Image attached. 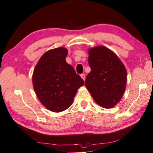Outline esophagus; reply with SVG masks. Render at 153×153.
I'll list each match as a JSON object with an SVG mask.
<instances>
[{
    "label": "esophagus",
    "instance_id": "1",
    "mask_svg": "<svg viewBox=\"0 0 153 153\" xmlns=\"http://www.w3.org/2000/svg\"><path fill=\"white\" fill-rule=\"evenodd\" d=\"M81 77H82V78L83 79V80H84V81L85 80V79H86V76H85V74H81Z\"/></svg>",
    "mask_w": 153,
    "mask_h": 153
}]
</instances>
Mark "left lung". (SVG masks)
<instances>
[{
	"label": "left lung",
	"mask_w": 153,
	"mask_h": 153,
	"mask_svg": "<svg viewBox=\"0 0 153 153\" xmlns=\"http://www.w3.org/2000/svg\"><path fill=\"white\" fill-rule=\"evenodd\" d=\"M91 71L85 86L94 100L105 108L119 102L125 91L127 71L118 57L108 48L98 46L88 51Z\"/></svg>",
	"instance_id": "8db88e82"
}]
</instances>
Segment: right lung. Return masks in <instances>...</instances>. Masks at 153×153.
I'll return each instance as SVG.
<instances>
[{
  "mask_svg": "<svg viewBox=\"0 0 153 153\" xmlns=\"http://www.w3.org/2000/svg\"><path fill=\"white\" fill-rule=\"evenodd\" d=\"M68 50L57 48L46 52L34 69L33 84L43 105L55 112L71 105L77 89L84 82L65 60Z\"/></svg>",
  "mask_w": 153,
  "mask_h": 153,
  "instance_id": "obj_1",
  "label": "right lung"
}]
</instances>
